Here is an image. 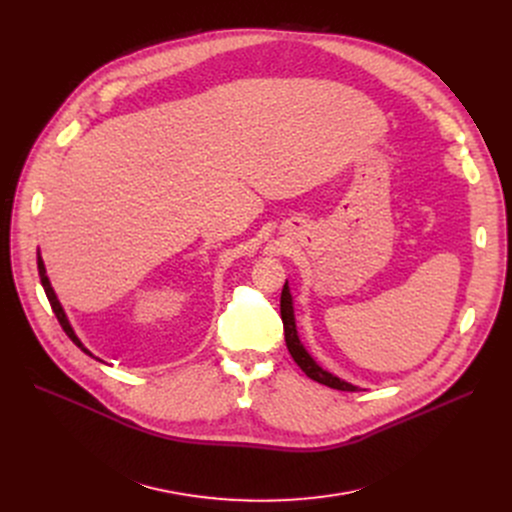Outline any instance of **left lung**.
I'll return each mask as SVG.
<instances>
[{
	"label": "left lung",
	"instance_id": "1",
	"mask_svg": "<svg viewBox=\"0 0 512 512\" xmlns=\"http://www.w3.org/2000/svg\"><path fill=\"white\" fill-rule=\"evenodd\" d=\"M281 320H283V332H285V344H287V350L289 354L294 356V360L298 362V367L312 379V381H318L330 389H338V391H360V387L332 375L330 371L322 369L320 364L314 360V356L306 350V346L302 344L300 340V334H298V326H296V314H294V296H291L289 291V285L285 281L283 285V291H281Z\"/></svg>",
	"mask_w": 512,
	"mask_h": 512
}]
</instances>
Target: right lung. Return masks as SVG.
<instances>
[{
	"instance_id": "add662e5",
	"label": "right lung",
	"mask_w": 512,
	"mask_h": 512,
	"mask_svg": "<svg viewBox=\"0 0 512 512\" xmlns=\"http://www.w3.org/2000/svg\"><path fill=\"white\" fill-rule=\"evenodd\" d=\"M38 273H40V281H42V287H44V291H46V298H48V302H50V306H52V312L56 314V318H58V322H60V326H62V330L66 332V336L75 342L85 354H89V356H93L95 360H99V362H103L101 358H97L83 342H81V338L77 336V332L72 330V326H70V322H68V318H66V314H64V308H62V304L58 302V296H56V291H54V287H52V283H50V277H48V273H46V267H44V261H42V255H40V249H38Z\"/></svg>"
}]
</instances>
